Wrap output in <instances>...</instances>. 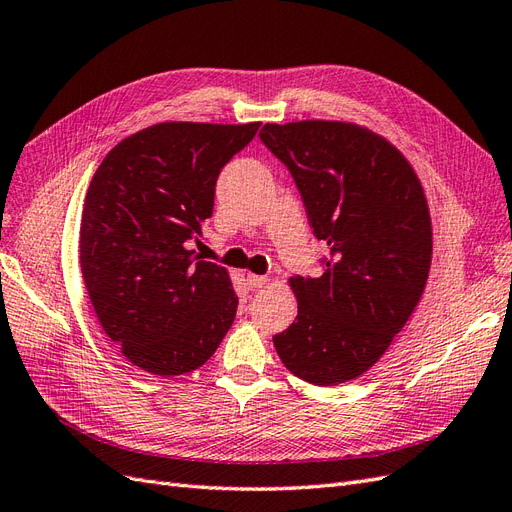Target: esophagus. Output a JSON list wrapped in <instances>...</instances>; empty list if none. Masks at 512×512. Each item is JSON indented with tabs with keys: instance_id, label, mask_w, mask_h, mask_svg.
I'll use <instances>...</instances> for the list:
<instances>
[{
	"instance_id": "1",
	"label": "esophagus",
	"mask_w": 512,
	"mask_h": 512,
	"mask_svg": "<svg viewBox=\"0 0 512 512\" xmlns=\"http://www.w3.org/2000/svg\"><path fill=\"white\" fill-rule=\"evenodd\" d=\"M247 288L250 290H260L262 286L267 284V277L265 275H247Z\"/></svg>"
}]
</instances>
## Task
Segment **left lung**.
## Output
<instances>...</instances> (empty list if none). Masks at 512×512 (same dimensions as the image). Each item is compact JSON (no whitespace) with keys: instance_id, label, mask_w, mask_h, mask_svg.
<instances>
[{"instance_id":"8db88e82","label":"left lung","mask_w":512,"mask_h":512,"mask_svg":"<svg viewBox=\"0 0 512 512\" xmlns=\"http://www.w3.org/2000/svg\"><path fill=\"white\" fill-rule=\"evenodd\" d=\"M318 241L320 277H290L299 314L273 344L290 374L318 386L359 378L389 350L423 297L431 218L414 168L384 136L348 121L265 123Z\"/></svg>"}]
</instances>
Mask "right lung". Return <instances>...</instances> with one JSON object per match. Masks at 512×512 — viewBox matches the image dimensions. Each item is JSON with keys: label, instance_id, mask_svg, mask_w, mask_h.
I'll return each instance as SVG.
<instances>
[{"label": "right lung", "instance_id": "obj_1", "mask_svg": "<svg viewBox=\"0 0 512 512\" xmlns=\"http://www.w3.org/2000/svg\"><path fill=\"white\" fill-rule=\"evenodd\" d=\"M254 123L164 121L123 138L89 183L81 271L91 305L126 359L156 376L205 365L237 314L230 275L200 260L220 170Z\"/></svg>", "mask_w": 512, "mask_h": 512}]
</instances>
